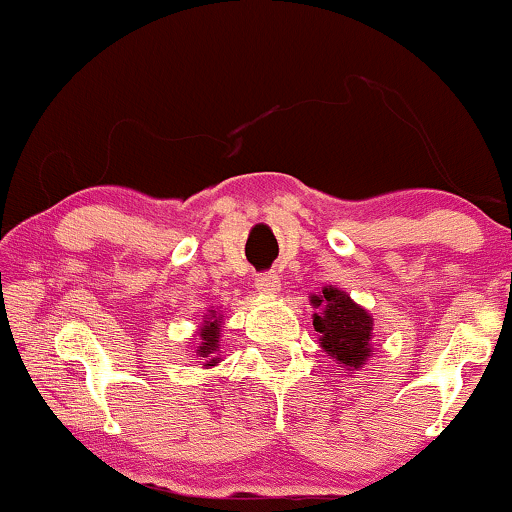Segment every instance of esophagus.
Masks as SVG:
<instances>
[{"mask_svg": "<svg viewBox=\"0 0 512 512\" xmlns=\"http://www.w3.org/2000/svg\"><path fill=\"white\" fill-rule=\"evenodd\" d=\"M256 289L263 293V296H275L282 289V284H279V275L277 272H265V275H258L256 277Z\"/></svg>", "mask_w": 512, "mask_h": 512, "instance_id": "esophagus-1", "label": "esophagus"}]
</instances>
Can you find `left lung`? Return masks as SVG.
Masks as SVG:
<instances>
[{
    "label": "left lung",
    "mask_w": 512,
    "mask_h": 512,
    "mask_svg": "<svg viewBox=\"0 0 512 512\" xmlns=\"http://www.w3.org/2000/svg\"><path fill=\"white\" fill-rule=\"evenodd\" d=\"M312 326L319 333V345L345 370H359L373 356V317L366 307L354 303L347 291L338 286H324L317 296H310Z\"/></svg>",
    "instance_id": "obj_1"
}]
</instances>
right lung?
Instances as JSON below:
<instances>
[{
    "mask_svg": "<svg viewBox=\"0 0 512 512\" xmlns=\"http://www.w3.org/2000/svg\"><path fill=\"white\" fill-rule=\"evenodd\" d=\"M221 326H223V314L216 310H207L205 319L195 331V359L202 368H212L221 363Z\"/></svg>",
    "mask_w": 512,
    "mask_h": 512,
    "instance_id": "right-lung-1",
    "label": "right lung"
}]
</instances>
